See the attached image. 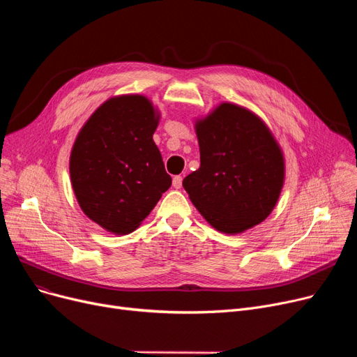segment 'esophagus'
I'll list each match as a JSON object with an SVG mask.
<instances>
[{
  "label": "esophagus",
  "instance_id": "esophagus-1",
  "mask_svg": "<svg viewBox=\"0 0 357 357\" xmlns=\"http://www.w3.org/2000/svg\"><path fill=\"white\" fill-rule=\"evenodd\" d=\"M172 185H174V188H176V190H179L181 186H182V176H174V179H172Z\"/></svg>",
  "mask_w": 357,
  "mask_h": 357
}]
</instances>
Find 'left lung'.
Returning <instances> with one entry per match:
<instances>
[{"instance_id": "8db88e82", "label": "left lung", "mask_w": 357, "mask_h": 357, "mask_svg": "<svg viewBox=\"0 0 357 357\" xmlns=\"http://www.w3.org/2000/svg\"><path fill=\"white\" fill-rule=\"evenodd\" d=\"M199 169L182 182L214 229L237 234L264 221L285 178L284 155L266 124L252 111L222 102L198 120Z\"/></svg>"}]
</instances>
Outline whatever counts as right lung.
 <instances>
[{
  "mask_svg": "<svg viewBox=\"0 0 357 357\" xmlns=\"http://www.w3.org/2000/svg\"><path fill=\"white\" fill-rule=\"evenodd\" d=\"M158 123L146 97L121 96L98 107L75 140L73 192L86 217L107 231L136 230L172 183L153 142Z\"/></svg>",
  "mask_w": 357,
  "mask_h": 357,
  "instance_id": "obj_1",
  "label": "right lung"
}]
</instances>
